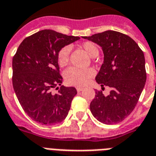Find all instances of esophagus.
Returning a JSON list of instances; mask_svg holds the SVG:
<instances>
[{
  "mask_svg": "<svg viewBox=\"0 0 156 156\" xmlns=\"http://www.w3.org/2000/svg\"><path fill=\"white\" fill-rule=\"evenodd\" d=\"M83 90V89L82 88H80V87H78V88H76V91L77 92H80Z\"/></svg>",
  "mask_w": 156,
  "mask_h": 156,
  "instance_id": "34e87169",
  "label": "esophagus"
}]
</instances>
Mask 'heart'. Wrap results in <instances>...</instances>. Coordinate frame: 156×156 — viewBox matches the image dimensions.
<instances>
[{"mask_svg":"<svg viewBox=\"0 0 156 156\" xmlns=\"http://www.w3.org/2000/svg\"><path fill=\"white\" fill-rule=\"evenodd\" d=\"M80 47L92 58L98 56L99 54V49L96 44L91 41L82 43ZM70 48L65 46L62 48L58 54V62L60 67H65L69 62ZM94 71L93 69H79L76 67H70L64 72V78L66 83L74 86H84L89 82V79L94 76Z\"/></svg>","mask_w":156,"mask_h":156,"instance_id":"b5f03b06","label":"heart"}]
</instances>
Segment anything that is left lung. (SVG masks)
<instances>
[{
    "mask_svg": "<svg viewBox=\"0 0 156 156\" xmlns=\"http://www.w3.org/2000/svg\"><path fill=\"white\" fill-rule=\"evenodd\" d=\"M83 38L102 47L104 61L95 80L102 87L112 88L107 96L96 91L90 111L103 124H117L133 111L145 86L144 54L131 37L115 31Z\"/></svg>",
    "mask_w": 156,
    "mask_h": 156,
    "instance_id": "1",
    "label": "left lung"
}]
</instances>
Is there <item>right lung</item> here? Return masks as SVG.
Here are the masks:
<instances>
[{"instance_id":"add662e5","label":"right lung","mask_w":156,"mask_h":156,"mask_svg":"<svg viewBox=\"0 0 156 156\" xmlns=\"http://www.w3.org/2000/svg\"><path fill=\"white\" fill-rule=\"evenodd\" d=\"M79 39L45 29L25 38L17 49L12 62L13 87L24 112L36 122L52 125L67 117L77 92L74 87H57L62 82L58 54ZM54 88L59 89L58 94H51Z\"/></svg>"}]
</instances>
